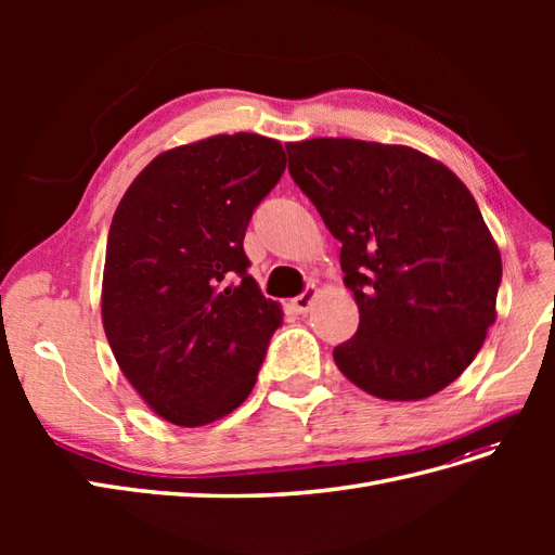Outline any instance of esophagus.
<instances>
[{
    "instance_id": "34e87169",
    "label": "esophagus",
    "mask_w": 555,
    "mask_h": 555,
    "mask_svg": "<svg viewBox=\"0 0 555 555\" xmlns=\"http://www.w3.org/2000/svg\"><path fill=\"white\" fill-rule=\"evenodd\" d=\"M317 294H319V289H317V287H308L304 294L296 296V298H292V308H294V312H298V314H306V312L312 308Z\"/></svg>"
}]
</instances>
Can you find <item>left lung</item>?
I'll list each match as a JSON object with an SVG mask.
<instances>
[{
    "label": "left lung",
    "mask_w": 555,
    "mask_h": 555,
    "mask_svg": "<svg viewBox=\"0 0 555 555\" xmlns=\"http://www.w3.org/2000/svg\"><path fill=\"white\" fill-rule=\"evenodd\" d=\"M289 173L343 243L354 338L340 373L384 400H424L461 377L495 322L502 259L475 196L410 145L287 143Z\"/></svg>",
    "instance_id": "obj_1"
}]
</instances>
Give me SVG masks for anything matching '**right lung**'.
Instances as JSON below:
<instances>
[{
	"mask_svg": "<svg viewBox=\"0 0 555 555\" xmlns=\"http://www.w3.org/2000/svg\"><path fill=\"white\" fill-rule=\"evenodd\" d=\"M284 166L275 139L215 133L159 153L113 215L106 338L145 405L176 426L212 424L255 389L282 308L247 275L243 238Z\"/></svg>",
	"mask_w": 555,
	"mask_h": 555,
	"instance_id": "obj_1",
	"label": "right lung"
}]
</instances>
